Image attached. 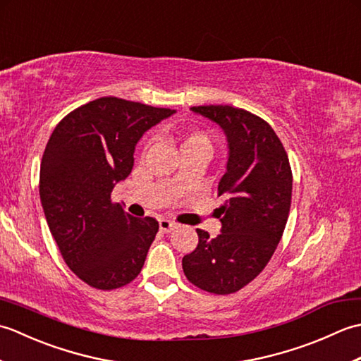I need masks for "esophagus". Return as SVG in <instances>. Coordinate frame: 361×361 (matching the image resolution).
I'll list each match as a JSON object with an SVG mask.
<instances>
[{
    "mask_svg": "<svg viewBox=\"0 0 361 361\" xmlns=\"http://www.w3.org/2000/svg\"><path fill=\"white\" fill-rule=\"evenodd\" d=\"M175 226H176V224H173V221H171V220H167V219L159 220V231L171 233Z\"/></svg>",
    "mask_w": 361,
    "mask_h": 361,
    "instance_id": "esophagus-1",
    "label": "esophagus"
}]
</instances>
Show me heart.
<instances>
[{
  "label": "heart",
  "instance_id": "b5f03b06",
  "mask_svg": "<svg viewBox=\"0 0 361 361\" xmlns=\"http://www.w3.org/2000/svg\"><path fill=\"white\" fill-rule=\"evenodd\" d=\"M183 147H206L211 150V141L209 137L202 132H188L183 137L181 149Z\"/></svg>",
  "mask_w": 361,
  "mask_h": 361
}]
</instances>
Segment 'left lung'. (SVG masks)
<instances>
[{
    "label": "left lung",
    "mask_w": 361,
    "mask_h": 361,
    "mask_svg": "<svg viewBox=\"0 0 361 361\" xmlns=\"http://www.w3.org/2000/svg\"><path fill=\"white\" fill-rule=\"evenodd\" d=\"M216 122L228 141L226 172L219 183L220 234L197 229V248L183 257L195 287L229 295L264 270L278 247L290 212L291 169L287 152L268 122L229 105L192 106Z\"/></svg>",
    "instance_id": "8db88e82"
}]
</instances>
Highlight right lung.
<instances>
[{
    "label": "right lung",
    "instance_id": "add662e5",
    "mask_svg": "<svg viewBox=\"0 0 361 361\" xmlns=\"http://www.w3.org/2000/svg\"><path fill=\"white\" fill-rule=\"evenodd\" d=\"M175 110L101 97L59 122L40 166V200L66 265L88 286L113 290L132 282L158 233L111 202L133 169L137 141Z\"/></svg>",
    "mask_w": 361,
    "mask_h": 361
}]
</instances>
